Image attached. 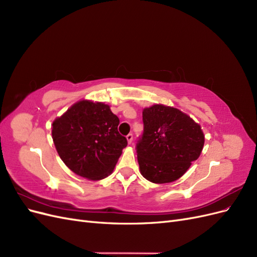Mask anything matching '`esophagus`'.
Listing matches in <instances>:
<instances>
[{
    "label": "esophagus",
    "mask_w": 257,
    "mask_h": 257,
    "mask_svg": "<svg viewBox=\"0 0 257 257\" xmlns=\"http://www.w3.org/2000/svg\"><path fill=\"white\" fill-rule=\"evenodd\" d=\"M126 139H127V143L128 144H132V142H133V134L130 133L126 135Z\"/></svg>",
    "instance_id": "34e87169"
}]
</instances>
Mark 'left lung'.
<instances>
[{
  "instance_id": "8db88e82",
  "label": "left lung",
  "mask_w": 257,
  "mask_h": 257,
  "mask_svg": "<svg viewBox=\"0 0 257 257\" xmlns=\"http://www.w3.org/2000/svg\"><path fill=\"white\" fill-rule=\"evenodd\" d=\"M143 122L144 132L136 143L142 175L153 183L177 180L200 155L203 131L188 114L164 105L144 109Z\"/></svg>"
}]
</instances>
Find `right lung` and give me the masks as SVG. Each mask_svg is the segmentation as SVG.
<instances>
[{
	"mask_svg": "<svg viewBox=\"0 0 257 257\" xmlns=\"http://www.w3.org/2000/svg\"><path fill=\"white\" fill-rule=\"evenodd\" d=\"M120 120L108 105L81 100L52 123V139L61 160L80 177L99 180L110 175L127 145Z\"/></svg>",
	"mask_w": 257,
	"mask_h": 257,
	"instance_id": "1",
	"label": "right lung"
}]
</instances>
